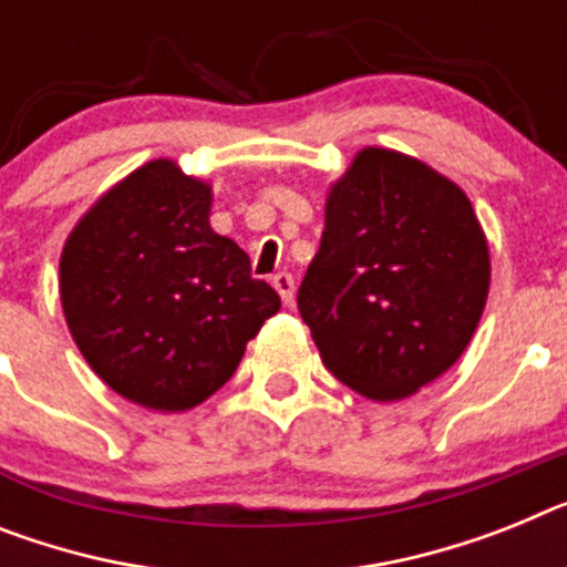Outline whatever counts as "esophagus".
Wrapping results in <instances>:
<instances>
[{"label": "esophagus", "mask_w": 567, "mask_h": 567, "mask_svg": "<svg viewBox=\"0 0 567 567\" xmlns=\"http://www.w3.org/2000/svg\"><path fill=\"white\" fill-rule=\"evenodd\" d=\"M272 287L278 289V295H280V301L287 303V307H292V301H295V278L289 272H278L272 278Z\"/></svg>", "instance_id": "1"}]
</instances>
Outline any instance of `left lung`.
<instances>
[{"mask_svg":"<svg viewBox=\"0 0 567 567\" xmlns=\"http://www.w3.org/2000/svg\"><path fill=\"white\" fill-rule=\"evenodd\" d=\"M487 289L491 249L467 195L422 159L370 145L330 186L298 309L341 384L399 401L456 364Z\"/></svg>","mask_w":567,"mask_h":567,"instance_id":"1","label":"left lung"}]
</instances>
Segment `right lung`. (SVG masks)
<instances>
[{"label": "right lung", "mask_w": 567, "mask_h": 567, "mask_svg": "<svg viewBox=\"0 0 567 567\" xmlns=\"http://www.w3.org/2000/svg\"><path fill=\"white\" fill-rule=\"evenodd\" d=\"M209 215V183L159 157L111 186L62 246L68 330L91 370L140 408L203 404L280 309Z\"/></svg>", "instance_id": "obj_1"}]
</instances>
